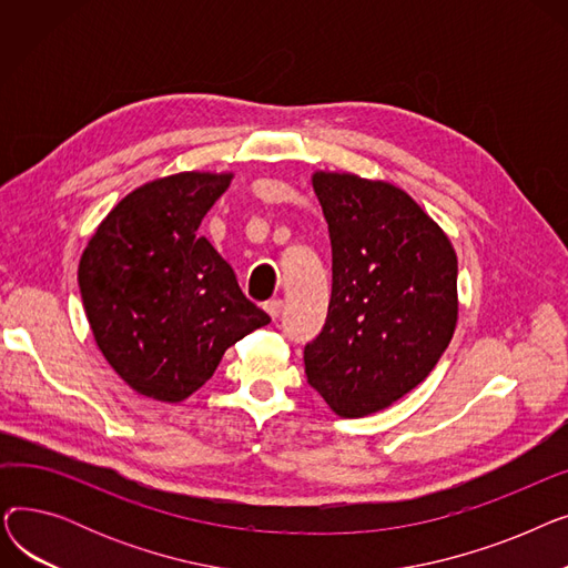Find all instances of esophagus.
Wrapping results in <instances>:
<instances>
[{"mask_svg":"<svg viewBox=\"0 0 568 568\" xmlns=\"http://www.w3.org/2000/svg\"><path fill=\"white\" fill-rule=\"evenodd\" d=\"M264 311L268 313V317H272V320H278V317H281V311H283V302H281V300L266 302V304H264Z\"/></svg>","mask_w":568,"mask_h":568,"instance_id":"1","label":"esophagus"}]
</instances>
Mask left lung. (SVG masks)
I'll list each match as a JSON object with an SVG mask.
<instances>
[{
	"instance_id": "8db88e82",
	"label": "left lung",
	"mask_w": 568,
	"mask_h": 568,
	"mask_svg": "<svg viewBox=\"0 0 568 568\" xmlns=\"http://www.w3.org/2000/svg\"><path fill=\"white\" fill-rule=\"evenodd\" d=\"M332 239V302L304 347L306 377L338 416L389 407L422 384L458 320L449 236L405 191L347 172H315Z\"/></svg>"
}]
</instances>
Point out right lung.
Here are the masks:
<instances>
[{"instance_id": "right-lung-1", "label": "right lung", "mask_w": 568, "mask_h": 568, "mask_svg": "<svg viewBox=\"0 0 568 568\" xmlns=\"http://www.w3.org/2000/svg\"><path fill=\"white\" fill-rule=\"evenodd\" d=\"M232 174L179 172L119 202L80 257L82 306L108 364L138 394L179 403L268 315L197 236Z\"/></svg>"}]
</instances>
